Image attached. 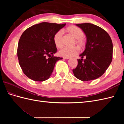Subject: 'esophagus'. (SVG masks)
<instances>
[{
  "instance_id": "34e87169",
  "label": "esophagus",
  "mask_w": 124,
  "mask_h": 124,
  "mask_svg": "<svg viewBox=\"0 0 124 124\" xmlns=\"http://www.w3.org/2000/svg\"><path fill=\"white\" fill-rule=\"evenodd\" d=\"M63 58H64V59H69V58H70V57H67V56H65V57H63Z\"/></svg>"
}]
</instances>
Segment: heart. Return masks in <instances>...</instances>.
Masks as SVG:
<instances>
[{
  "label": "heart",
  "mask_w": 124,
  "mask_h": 124,
  "mask_svg": "<svg viewBox=\"0 0 124 124\" xmlns=\"http://www.w3.org/2000/svg\"><path fill=\"white\" fill-rule=\"evenodd\" d=\"M66 31L75 38L73 44H76L81 48L86 46V41L83 38L84 33L80 28L76 26H70L67 28ZM63 31L60 30L57 31L54 35V43L55 45L57 48H61L63 46ZM79 51V48L77 46L72 47H64L60 50L59 54L60 56L69 57L78 54Z\"/></svg>",
  "instance_id": "b5f03b06"
}]
</instances>
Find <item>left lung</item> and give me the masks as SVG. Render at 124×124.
Returning a JSON list of instances; mask_svg holds the SVG:
<instances>
[{
	"instance_id": "left-lung-1",
	"label": "left lung",
	"mask_w": 124,
	"mask_h": 124,
	"mask_svg": "<svg viewBox=\"0 0 124 124\" xmlns=\"http://www.w3.org/2000/svg\"><path fill=\"white\" fill-rule=\"evenodd\" d=\"M76 25L85 33L87 43L85 51L80 55L81 59L77 60V66L72 70L73 74L82 81L96 79L103 75L112 61L111 39L107 31L97 25L91 23Z\"/></svg>"
}]
</instances>
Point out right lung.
<instances>
[{"instance_id": "1", "label": "right lung", "mask_w": 124, "mask_h": 124, "mask_svg": "<svg viewBox=\"0 0 124 124\" xmlns=\"http://www.w3.org/2000/svg\"><path fill=\"white\" fill-rule=\"evenodd\" d=\"M65 24L42 22L28 28L22 34L17 54L20 67L29 78L43 81L51 76L56 62L62 59L53 55L57 52L54 35Z\"/></svg>"}]
</instances>
